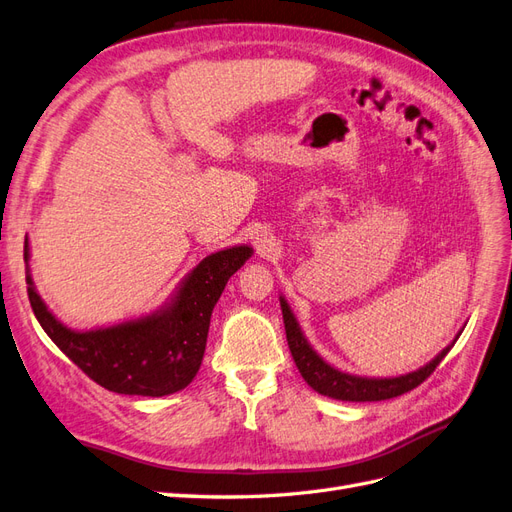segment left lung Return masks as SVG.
Returning <instances> with one entry per match:
<instances>
[{"label": "left lung", "instance_id": "8db88e82", "mask_svg": "<svg viewBox=\"0 0 512 512\" xmlns=\"http://www.w3.org/2000/svg\"><path fill=\"white\" fill-rule=\"evenodd\" d=\"M281 311L285 321L289 352L294 356V362L300 375L304 377V382L309 384L315 392L324 394V397L339 399V401H386L414 390L416 386L425 382V379L435 371L437 364L446 358L450 347L455 345V341L461 334L459 332L455 341H452L448 347H444L440 354L425 364V367H420L412 373H405L399 377H360V375H349L330 367V364L315 352L311 343L306 341V337L300 330L298 319L294 317V313H291L289 304L283 296H281Z\"/></svg>", "mask_w": 512, "mask_h": 512}]
</instances>
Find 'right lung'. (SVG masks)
<instances>
[{"mask_svg":"<svg viewBox=\"0 0 512 512\" xmlns=\"http://www.w3.org/2000/svg\"><path fill=\"white\" fill-rule=\"evenodd\" d=\"M251 255L253 248L248 244L208 255L184 276L160 309L107 328L64 326L40 298L29 266L27 296L49 339L96 384L118 394L165 397L193 382L206 352L214 304L229 276ZM25 264H29L27 238Z\"/></svg>","mask_w":512,"mask_h":512,"instance_id":"add662e5","label":"right lung"}]
</instances>
